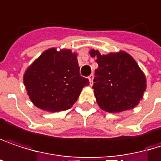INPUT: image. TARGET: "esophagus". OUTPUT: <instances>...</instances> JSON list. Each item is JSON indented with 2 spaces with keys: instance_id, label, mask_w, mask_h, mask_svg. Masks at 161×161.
I'll return each instance as SVG.
<instances>
[{
  "instance_id": "esophagus-1",
  "label": "esophagus",
  "mask_w": 161,
  "mask_h": 161,
  "mask_svg": "<svg viewBox=\"0 0 161 161\" xmlns=\"http://www.w3.org/2000/svg\"><path fill=\"white\" fill-rule=\"evenodd\" d=\"M88 80H89V81H90V85L92 86V80H93V75H92V74H91L90 76L88 77Z\"/></svg>"
}]
</instances>
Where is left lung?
I'll return each instance as SVG.
<instances>
[{"instance_id":"left-lung-1","label":"left lung","mask_w":161,"mask_h":161,"mask_svg":"<svg viewBox=\"0 0 161 161\" xmlns=\"http://www.w3.org/2000/svg\"><path fill=\"white\" fill-rule=\"evenodd\" d=\"M96 58L93 92L101 109L119 113L134 108L143 99L147 78L134 58L124 51L101 54L90 50Z\"/></svg>"}]
</instances>
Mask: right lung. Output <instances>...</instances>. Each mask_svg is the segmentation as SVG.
I'll list each match as a JSON object with an SVG mask.
<instances>
[{"label":"right lung","instance_id":"add662e5","mask_svg":"<svg viewBox=\"0 0 161 161\" xmlns=\"http://www.w3.org/2000/svg\"><path fill=\"white\" fill-rule=\"evenodd\" d=\"M23 81L33 105L48 112L70 108L89 85L80 75L77 53L56 48L44 51L26 69Z\"/></svg>","mask_w":161,"mask_h":161}]
</instances>
